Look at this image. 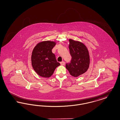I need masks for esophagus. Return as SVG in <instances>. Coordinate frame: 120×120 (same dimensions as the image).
Here are the masks:
<instances>
[{"mask_svg": "<svg viewBox=\"0 0 120 120\" xmlns=\"http://www.w3.org/2000/svg\"><path fill=\"white\" fill-rule=\"evenodd\" d=\"M65 62H64V61H63V62H61V63H60L61 65H63V66L65 65Z\"/></svg>", "mask_w": 120, "mask_h": 120, "instance_id": "1", "label": "esophagus"}]
</instances>
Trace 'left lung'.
I'll list each match as a JSON object with an SVG mask.
<instances>
[{
    "instance_id": "obj_1",
    "label": "left lung",
    "mask_w": 120,
    "mask_h": 120,
    "mask_svg": "<svg viewBox=\"0 0 120 120\" xmlns=\"http://www.w3.org/2000/svg\"><path fill=\"white\" fill-rule=\"evenodd\" d=\"M69 48L71 56V63H67L66 68L71 75L78 77L88 70L90 63L88 49L82 42L69 39Z\"/></svg>"
}]
</instances>
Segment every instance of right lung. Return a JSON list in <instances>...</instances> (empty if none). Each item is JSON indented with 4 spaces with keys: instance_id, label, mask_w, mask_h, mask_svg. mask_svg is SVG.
Listing matches in <instances>:
<instances>
[{
    "instance_id": "right-lung-1",
    "label": "right lung",
    "mask_w": 120,
    "mask_h": 120,
    "mask_svg": "<svg viewBox=\"0 0 120 120\" xmlns=\"http://www.w3.org/2000/svg\"><path fill=\"white\" fill-rule=\"evenodd\" d=\"M56 42L49 40L42 41L35 46L32 52L31 64L34 71L41 77L49 78L53 74L60 64L52 52Z\"/></svg>"
}]
</instances>
